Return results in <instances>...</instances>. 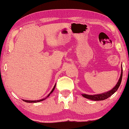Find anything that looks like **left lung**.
<instances>
[{"label": "left lung", "instance_id": "1", "mask_svg": "<svg viewBox=\"0 0 129 129\" xmlns=\"http://www.w3.org/2000/svg\"><path fill=\"white\" fill-rule=\"evenodd\" d=\"M122 76H123V69H121V76H120V79L117 83L116 85L112 90H111L108 92L104 93L102 94H94V95H89V94H83L82 96L86 98L90 99V100L92 101H103L105 100V99H107L109 98L112 94H113L114 93L116 92V91L118 90L119 86H120V84H121V80H122Z\"/></svg>", "mask_w": 129, "mask_h": 129}]
</instances>
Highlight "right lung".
<instances>
[{
  "label": "right lung",
  "instance_id": "1",
  "mask_svg": "<svg viewBox=\"0 0 129 129\" xmlns=\"http://www.w3.org/2000/svg\"><path fill=\"white\" fill-rule=\"evenodd\" d=\"M55 88V85L54 87H53V89H52V90L51 92H50V93L47 96V97H46V98H43V99H40V100H37V101H28V100H24V99H22V100H23V101H24V102H28V103H36V102H40V101H42L45 100V99H46L47 98H48V96H49L50 94H51L53 92V90H54Z\"/></svg>",
  "mask_w": 129,
  "mask_h": 129
}]
</instances>
